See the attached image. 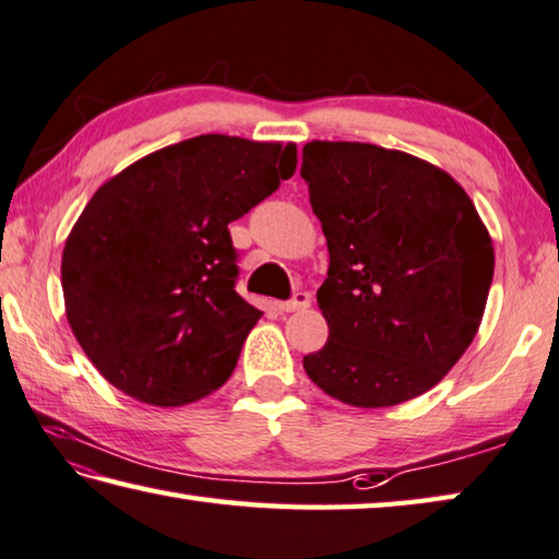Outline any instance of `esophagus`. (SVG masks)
<instances>
[{"instance_id":"esophagus-1","label":"esophagus","mask_w":559,"mask_h":559,"mask_svg":"<svg viewBox=\"0 0 559 559\" xmlns=\"http://www.w3.org/2000/svg\"><path fill=\"white\" fill-rule=\"evenodd\" d=\"M276 308H278V312H296V310H306V308H310V296H308V293L298 290L296 296H293L290 300H281V302H276Z\"/></svg>"}]
</instances>
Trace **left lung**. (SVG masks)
Returning <instances> with one entry per match:
<instances>
[{
  "instance_id": "left-lung-1",
  "label": "left lung",
  "mask_w": 559,
  "mask_h": 559,
  "mask_svg": "<svg viewBox=\"0 0 559 559\" xmlns=\"http://www.w3.org/2000/svg\"><path fill=\"white\" fill-rule=\"evenodd\" d=\"M300 176L330 251L318 290L330 337L306 373L357 408L430 391L489 298L493 247L474 202L428 160L357 141H310Z\"/></svg>"
}]
</instances>
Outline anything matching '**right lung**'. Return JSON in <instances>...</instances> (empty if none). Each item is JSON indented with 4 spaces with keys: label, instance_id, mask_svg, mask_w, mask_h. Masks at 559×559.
Here are the masks:
<instances>
[{
    "label": "right lung",
    "instance_id": "right-lung-1",
    "mask_svg": "<svg viewBox=\"0 0 559 559\" xmlns=\"http://www.w3.org/2000/svg\"><path fill=\"white\" fill-rule=\"evenodd\" d=\"M296 144L202 134L107 180L63 249L66 314L90 361L119 391L186 405L237 367L261 310L235 290L229 222L296 174Z\"/></svg>",
    "mask_w": 559,
    "mask_h": 559
}]
</instances>
